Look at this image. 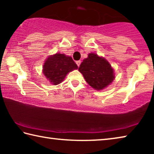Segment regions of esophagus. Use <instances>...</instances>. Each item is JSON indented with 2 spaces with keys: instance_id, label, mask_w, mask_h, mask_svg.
Masks as SVG:
<instances>
[{
  "instance_id": "1",
  "label": "esophagus",
  "mask_w": 154,
  "mask_h": 154,
  "mask_svg": "<svg viewBox=\"0 0 154 154\" xmlns=\"http://www.w3.org/2000/svg\"><path fill=\"white\" fill-rule=\"evenodd\" d=\"M76 64H77V65L78 66H79V65H80V64H81V60L77 61V62H76Z\"/></svg>"
}]
</instances>
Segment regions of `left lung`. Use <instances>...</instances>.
Wrapping results in <instances>:
<instances>
[{
	"mask_svg": "<svg viewBox=\"0 0 154 154\" xmlns=\"http://www.w3.org/2000/svg\"><path fill=\"white\" fill-rule=\"evenodd\" d=\"M79 71L86 82L96 90L110 85L115 79L113 69L109 62L97 54L90 53L80 64Z\"/></svg>",
	"mask_w": 154,
	"mask_h": 154,
	"instance_id": "8db88e82",
	"label": "left lung"
}]
</instances>
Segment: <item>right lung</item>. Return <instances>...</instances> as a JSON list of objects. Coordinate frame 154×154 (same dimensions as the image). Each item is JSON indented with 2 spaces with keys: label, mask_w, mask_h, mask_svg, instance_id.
<instances>
[{
  "label": "right lung",
  "mask_w": 154,
  "mask_h": 154,
  "mask_svg": "<svg viewBox=\"0 0 154 154\" xmlns=\"http://www.w3.org/2000/svg\"><path fill=\"white\" fill-rule=\"evenodd\" d=\"M77 69V65L71 56L56 54L46 59L43 66V73L51 84L56 85L63 82L69 72Z\"/></svg>",
  "instance_id": "add662e5"
}]
</instances>
